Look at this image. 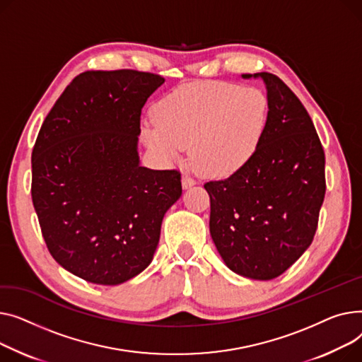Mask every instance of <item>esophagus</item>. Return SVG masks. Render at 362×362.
Wrapping results in <instances>:
<instances>
[{
	"mask_svg": "<svg viewBox=\"0 0 362 362\" xmlns=\"http://www.w3.org/2000/svg\"><path fill=\"white\" fill-rule=\"evenodd\" d=\"M194 184H196V180L193 177L188 175V174L182 175V188H189V187H193Z\"/></svg>",
	"mask_w": 362,
	"mask_h": 362,
	"instance_id": "34e87169",
	"label": "esophagus"
}]
</instances>
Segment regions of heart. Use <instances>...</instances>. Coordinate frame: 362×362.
I'll return each mask as SVG.
<instances>
[{"mask_svg": "<svg viewBox=\"0 0 362 362\" xmlns=\"http://www.w3.org/2000/svg\"><path fill=\"white\" fill-rule=\"evenodd\" d=\"M155 115L158 124L143 125L148 146L175 160L193 144V158L202 171L223 177L237 173L257 152L269 102L257 88L207 81L166 96Z\"/></svg>", "mask_w": 362, "mask_h": 362, "instance_id": "obj_1", "label": "heart"}]
</instances>
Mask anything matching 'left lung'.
<instances>
[{"mask_svg":"<svg viewBox=\"0 0 362 362\" xmlns=\"http://www.w3.org/2000/svg\"><path fill=\"white\" fill-rule=\"evenodd\" d=\"M266 84L269 115L257 152L210 197V235L225 264L270 281L311 245L326 193L325 151L301 100L272 73L243 74Z\"/></svg>","mask_w":362,"mask_h":362,"instance_id":"1","label":"left lung"}]
</instances>
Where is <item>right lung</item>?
<instances>
[{
  "label": "right lung",
  "instance_id": "obj_1",
  "mask_svg": "<svg viewBox=\"0 0 362 362\" xmlns=\"http://www.w3.org/2000/svg\"><path fill=\"white\" fill-rule=\"evenodd\" d=\"M165 78L136 70L78 74L42 124L32 152V200L55 262L98 285L151 264L166 210L182 194L177 169L140 166L147 98Z\"/></svg>",
  "mask_w": 362,
  "mask_h": 362
}]
</instances>
